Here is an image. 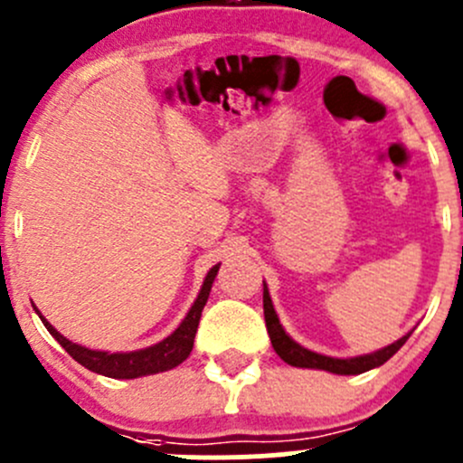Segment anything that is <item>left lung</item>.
I'll use <instances>...</instances> for the list:
<instances>
[{
  "instance_id": "1",
  "label": "left lung",
  "mask_w": 463,
  "mask_h": 463,
  "mask_svg": "<svg viewBox=\"0 0 463 463\" xmlns=\"http://www.w3.org/2000/svg\"><path fill=\"white\" fill-rule=\"evenodd\" d=\"M264 320H266V329H269L275 354H278L284 363H288V365L293 367H311V370L334 372V374H363V372L367 370H374V367L383 365L385 361H390V358L403 347L405 340L410 338L408 334L403 335V338L396 340V343L378 349L374 354H367V356H356V358H329V356H322V354L309 352V349L293 343V340L287 335V331L282 329V325H279L278 320V314H275L273 309V302H270L269 291H266V284H264Z\"/></svg>"
}]
</instances>
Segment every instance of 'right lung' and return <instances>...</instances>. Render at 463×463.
<instances>
[{
    "label": "right lung",
    "instance_id": "obj_1",
    "mask_svg": "<svg viewBox=\"0 0 463 463\" xmlns=\"http://www.w3.org/2000/svg\"><path fill=\"white\" fill-rule=\"evenodd\" d=\"M217 270H219V264L208 270L202 291H199V298L194 300L193 309L188 311L185 320L179 325V329H176L172 335H167L163 343L154 345V347H147V349H138V352H128V354L93 352V349L80 347V345L71 343V340L64 338L62 334H58V331L46 322L44 316H40V318L44 322L46 329H49V334L53 335L64 349H67L69 356H71L73 361L80 363L82 367H87V370L96 372V374L109 376V378H138V376L156 374V372H167L172 370V367L181 365V363L190 356V352H193L199 318H202V311L205 302H208L210 288H213Z\"/></svg>",
    "mask_w": 463,
    "mask_h": 463
}]
</instances>
